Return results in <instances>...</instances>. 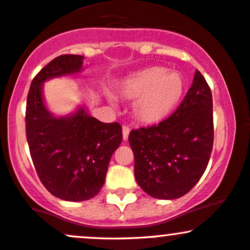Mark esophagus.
<instances>
[{
  "mask_svg": "<svg viewBox=\"0 0 250 250\" xmlns=\"http://www.w3.org/2000/svg\"><path fill=\"white\" fill-rule=\"evenodd\" d=\"M128 135H130V127L124 125L123 126V139H124V141H127Z\"/></svg>",
  "mask_w": 250,
  "mask_h": 250,
  "instance_id": "esophagus-1",
  "label": "esophagus"
}]
</instances>
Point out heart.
Returning a JSON list of instances; mask_svg holds the SVG:
<instances>
[{
  "label": "heart",
  "mask_w": 250,
  "mask_h": 250,
  "mask_svg": "<svg viewBox=\"0 0 250 250\" xmlns=\"http://www.w3.org/2000/svg\"><path fill=\"white\" fill-rule=\"evenodd\" d=\"M186 89V80L178 71L152 66L131 75L120 85L126 99L136 100L133 114L146 125L162 123L179 106Z\"/></svg>",
  "instance_id": "heart-1"
}]
</instances>
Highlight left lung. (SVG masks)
Wrapping results in <instances>:
<instances>
[{
  "mask_svg": "<svg viewBox=\"0 0 250 250\" xmlns=\"http://www.w3.org/2000/svg\"><path fill=\"white\" fill-rule=\"evenodd\" d=\"M137 184L150 197L176 199L194 187L213 146L212 94L199 70L175 112L162 123L132 130Z\"/></svg>",
  "mask_w": 250,
  "mask_h": 250,
  "instance_id": "obj_1",
  "label": "left lung"
}]
</instances>
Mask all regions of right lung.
I'll use <instances>...</instances> for the list:
<instances>
[{
  "instance_id": "1",
  "label": "right lung",
  "mask_w": 250,
  "mask_h": 250,
  "mask_svg": "<svg viewBox=\"0 0 250 250\" xmlns=\"http://www.w3.org/2000/svg\"><path fill=\"white\" fill-rule=\"evenodd\" d=\"M83 58L62 55L45 65L31 83L26 106V137L34 168L51 194L68 201L88 200L100 192L109 160L123 139L118 123H101L83 107L55 117L44 103V82L79 74Z\"/></svg>"
}]
</instances>
